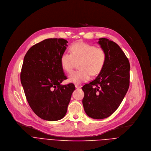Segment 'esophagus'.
Returning a JSON list of instances; mask_svg holds the SVG:
<instances>
[{"instance_id":"obj_1","label":"esophagus","mask_w":151,"mask_h":151,"mask_svg":"<svg viewBox=\"0 0 151 151\" xmlns=\"http://www.w3.org/2000/svg\"><path fill=\"white\" fill-rule=\"evenodd\" d=\"M75 87L76 88H80L81 87V86L80 85H79V84H75Z\"/></svg>"}]
</instances>
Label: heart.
Here are the masks:
<instances>
[{
	"instance_id": "obj_1",
	"label": "heart",
	"mask_w": 151,
	"mask_h": 151,
	"mask_svg": "<svg viewBox=\"0 0 151 151\" xmlns=\"http://www.w3.org/2000/svg\"><path fill=\"white\" fill-rule=\"evenodd\" d=\"M70 54L64 52L60 58L61 66L67 73H70L75 62H79V70L72 72L69 81L81 83L88 81L90 75L96 76L103 69L106 60L104 49L83 42H78L70 47Z\"/></svg>"
}]
</instances>
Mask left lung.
I'll return each mask as SVG.
<instances>
[{
  "mask_svg": "<svg viewBox=\"0 0 151 151\" xmlns=\"http://www.w3.org/2000/svg\"><path fill=\"white\" fill-rule=\"evenodd\" d=\"M98 44L106 52L104 66L96 77L82 87V100L87 115L94 119L111 116L119 106L130 85L129 61L115 42L100 38Z\"/></svg>",
  "mask_w": 151,
  "mask_h": 151,
  "instance_id": "left-lung-1",
  "label": "left lung"
}]
</instances>
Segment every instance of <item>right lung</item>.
<instances>
[{
  "mask_svg": "<svg viewBox=\"0 0 151 151\" xmlns=\"http://www.w3.org/2000/svg\"><path fill=\"white\" fill-rule=\"evenodd\" d=\"M68 43L64 39H45L32 47L24 58L21 82L31 109L42 119H62L75 90L73 83L60 84L67 79L60 58Z\"/></svg>",
  "mask_w": 151,
  "mask_h": 151,
  "instance_id": "right-lung-1",
  "label": "right lung"
}]
</instances>
